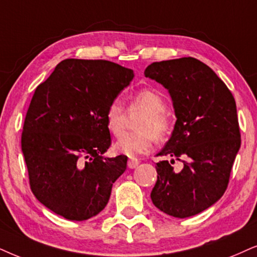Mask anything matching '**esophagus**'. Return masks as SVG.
Wrapping results in <instances>:
<instances>
[{"label":"esophagus","mask_w":257,"mask_h":257,"mask_svg":"<svg viewBox=\"0 0 257 257\" xmlns=\"http://www.w3.org/2000/svg\"><path fill=\"white\" fill-rule=\"evenodd\" d=\"M140 164V161L138 160V159H135V158H131L128 160V167L129 168H135V167H138V165Z\"/></svg>","instance_id":"34e87169"}]
</instances>
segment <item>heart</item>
Returning a JSON list of instances; mask_svg holds the SVG:
<instances>
[{"instance_id":"heart-1","label":"heart","mask_w":257,"mask_h":257,"mask_svg":"<svg viewBox=\"0 0 257 257\" xmlns=\"http://www.w3.org/2000/svg\"><path fill=\"white\" fill-rule=\"evenodd\" d=\"M140 109L144 111L136 122L138 131L126 133L116 142V151L126 157H138L145 154L155 139L161 141L170 134L172 118L166 111V100L158 91L140 89L129 96V110ZM105 124L110 134L119 136L125 123V109L118 99H112L106 106Z\"/></svg>"}]
</instances>
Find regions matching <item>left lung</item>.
I'll list each match as a JSON object with an SVG mask.
<instances>
[{
    "label": "left lung",
    "instance_id": "left-lung-1",
    "mask_svg": "<svg viewBox=\"0 0 257 257\" xmlns=\"http://www.w3.org/2000/svg\"><path fill=\"white\" fill-rule=\"evenodd\" d=\"M145 76L170 92L177 122L158 157L153 204L167 215L186 218L215 204L228 187L241 133L231 91L206 64L192 57L153 63ZM183 162L175 172L174 159Z\"/></svg>",
    "mask_w": 257,
    "mask_h": 257
}]
</instances>
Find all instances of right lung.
Returning <instances> with one entry per match:
<instances>
[{
    "label": "right lung",
    "instance_id": "1",
    "mask_svg": "<svg viewBox=\"0 0 257 257\" xmlns=\"http://www.w3.org/2000/svg\"><path fill=\"white\" fill-rule=\"evenodd\" d=\"M133 78L109 60L65 59L35 89L21 149L32 192L57 215L85 220L108 204L128 158L103 157L111 145L104 113Z\"/></svg>",
    "mask_w": 257,
    "mask_h": 257
}]
</instances>
